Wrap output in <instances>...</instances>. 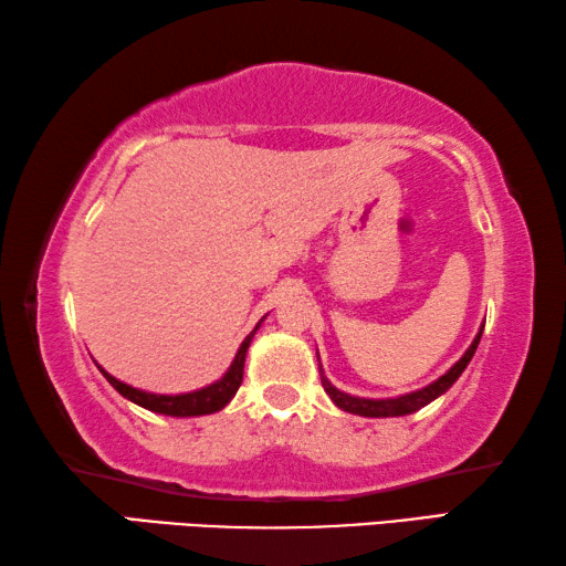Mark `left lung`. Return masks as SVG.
Instances as JSON below:
<instances>
[{"mask_svg":"<svg viewBox=\"0 0 566 566\" xmlns=\"http://www.w3.org/2000/svg\"><path fill=\"white\" fill-rule=\"evenodd\" d=\"M485 326V324H482ZM480 336H482V328L475 336V342L470 344V348L465 354H462L460 361L450 368L448 374H443L438 378V381H433L426 388L420 390H413V394H406V396H398V398H358V396H348L344 394V390H338L336 386H332V381L324 376L322 371V364H318V374H322V386L328 394V398L334 400V403L346 410V413H354V416H364V418H396V416H408V413H416V410H420L423 406H428L430 400H436L438 396H443L446 390L453 386L460 374L465 371V366L470 364L472 354H475V348L480 344ZM318 358V354H316Z\"/></svg>","mask_w":566,"mask_h":566,"instance_id":"left-lung-1","label":"left lung"}]
</instances>
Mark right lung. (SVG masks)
<instances>
[{"mask_svg": "<svg viewBox=\"0 0 566 566\" xmlns=\"http://www.w3.org/2000/svg\"><path fill=\"white\" fill-rule=\"evenodd\" d=\"M262 324V322H260ZM260 324L254 326V332L260 328ZM254 332L244 338L238 356H234L232 366L228 368V374H224L220 381H214L210 386H205L200 390H192V394H178V396H163V394H148V390H140V388H133L128 384L118 381V378H113L111 374H106L104 368H101V374L106 376V381L118 390L123 398L133 400V403H138L140 408H148L153 413H163V416H176V418H190V416H208V413H218L224 406L230 403L232 396L238 394V388L242 384V374H244V356H248V348L252 344V336Z\"/></svg>", "mask_w": 566, "mask_h": 566, "instance_id": "add662e5", "label": "right lung"}]
</instances>
